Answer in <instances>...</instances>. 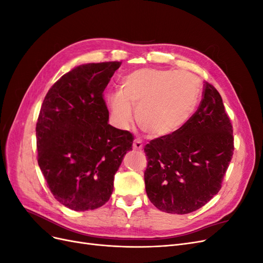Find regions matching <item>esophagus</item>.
<instances>
[{
  "mask_svg": "<svg viewBox=\"0 0 263 263\" xmlns=\"http://www.w3.org/2000/svg\"><path fill=\"white\" fill-rule=\"evenodd\" d=\"M134 150H141L142 149V142L139 139H135L134 144H133Z\"/></svg>",
  "mask_w": 263,
  "mask_h": 263,
  "instance_id": "34e87169",
  "label": "esophagus"
}]
</instances>
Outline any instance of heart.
<instances>
[{
	"mask_svg": "<svg viewBox=\"0 0 263 263\" xmlns=\"http://www.w3.org/2000/svg\"><path fill=\"white\" fill-rule=\"evenodd\" d=\"M201 86L189 72L142 68L127 74L119 92L108 93L106 103L113 121L128 126L136 108V121L151 137H164L184 125L200 99Z\"/></svg>",
	"mask_w": 263,
	"mask_h": 263,
	"instance_id": "1",
	"label": "heart"
}]
</instances>
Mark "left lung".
<instances>
[{
  "label": "left lung",
  "mask_w": 263,
  "mask_h": 263,
  "mask_svg": "<svg viewBox=\"0 0 263 263\" xmlns=\"http://www.w3.org/2000/svg\"><path fill=\"white\" fill-rule=\"evenodd\" d=\"M146 192L158 210L189 214L218 193L234 155L233 126L218 91L205 82L196 112L145 147Z\"/></svg>",
  "instance_id": "obj_1"
}]
</instances>
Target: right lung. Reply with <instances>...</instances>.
Returning <instances> with one entry per match:
<instances>
[{"label": "right lung", "mask_w": 263, "mask_h": 263, "mask_svg": "<svg viewBox=\"0 0 263 263\" xmlns=\"http://www.w3.org/2000/svg\"><path fill=\"white\" fill-rule=\"evenodd\" d=\"M122 62L81 65L47 93L36 125L38 164L55 200L84 212L101 208L134 136L108 122L103 92Z\"/></svg>", "instance_id": "add662e5"}]
</instances>
